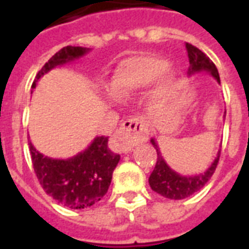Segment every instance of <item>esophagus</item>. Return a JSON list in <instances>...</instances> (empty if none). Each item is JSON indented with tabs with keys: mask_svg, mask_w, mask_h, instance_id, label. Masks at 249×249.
<instances>
[{
	"mask_svg": "<svg viewBox=\"0 0 249 249\" xmlns=\"http://www.w3.org/2000/svg\"><path fill=\"white\" fill-rule=\"evenodd\" d=\"M148 140V129L143 119L132 117L123 121L115 134V142L120 151H129L137 144L143 143Z\"/></svg>",
	"mask_w": 249,
	"mask_h": 249,
	"instance_id": "obj_1",
	"label": "esophagus"
}]
</instances>
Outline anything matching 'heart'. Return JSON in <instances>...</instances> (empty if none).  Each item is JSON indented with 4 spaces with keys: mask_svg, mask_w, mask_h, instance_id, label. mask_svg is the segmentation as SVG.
I'll return each instance as SVG.
<instances>
[{
    "mask_svg": "<svg viewBox=\"0 0 249 249\" xmlns=\"http://www.w3.org/2000/svg\"><path fill=\"white\" fill-rule=\"evenodd\" d=\"M176 73L166 60L155 55L133 56L124 60L113 73L109 89L113 97L130 98L158 80L152 91L154 99H160L174 83Z\"/></svg>",
    "mask_w": 249,
    "mask_h": 249,
    "instance_id": "1",
    "label": "heart"
}]
</instances>
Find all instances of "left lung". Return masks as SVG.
<instances>
[{
	"label": "left lung",
	"instance_id": "1",
	"mask_svg": "<svg viewBox=\"0 0 249 249\" xmlns=\"http://www.w3.org/2000/svg\"><path fill=\"white\" fill-rule=\"evenodd\" d=\"M186 50H187L190 62L189 75H193L196 72H209L217 80V83L220 84V75H218L216 66L204 53L187 42H186ZM151 143L156 148L158 160H156L155 168L152 170L151 176L148 178V183L155 193L160 194L161 196L168 197V199H173V200H181V199H185V197L193 195L194 193L199 191L211 179L216 170L218 160H220V151H218L212 165L209 166L204 173L185 177L166 165L154 138L151 140Z\"/></svg>",
	"mask_w": 249,
	"mask_h": 249
}]
</instances>
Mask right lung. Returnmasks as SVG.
<instances>
[{
  "label": "right lung",
  "mask_w": 249,
  "mask_h": 249,
  "mask_svg": "<svg viewBox=\"0 0 249 249\" xmlns=\"http://www.w3.org/2000/svg\"><path fill=\"white\" fill-rule=\"evenodd\" d=\"M89 49L66 46L45 63L32 84V89L41 76L56 66L83 56ZM35 173L45 193L71 209L89 208L105 196L112 179L120 155L108 147V137H97L85 151L71 159H52L38 152L29 142Z\"/></svg>",
  "instance_id": "1"
}]
</instances>
